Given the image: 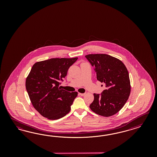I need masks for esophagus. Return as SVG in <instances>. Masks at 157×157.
Here are the masks:
<instances>
[{"mask_svg":"<svg viewBox=\"0 0 157 157\" xmlns=\"http://www.w3.org/2000/svg\"><path fill=\"white\" fill-rule=\"evenodd\" d=\"M86 93H79V95H81V96H84V95H85Z\"/></svg>","mask_w":157,"mask_h":157,"instance_id":"esophagus-1","label":"esophagus"}]
</instances>
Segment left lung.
Here are the masks:
<instances>
[{"instance_id":"8db88e82","label":"left lung","mask_w":157,"mask_h":157,"mask_svg":"<svg viewBox=\"0 0 157 157\" xmlns=\"http://www.w3.org/2000/svg\"><path fill=\"white\" fill-rule=\"evenodd\" d=\"M85 57L94 67L97 80L106 87L101 94H94L90 108L104 117L114 115L121 109L130 94L128 71L123 62L108 55L90 54Z\"/></svg>"}]
</instances>
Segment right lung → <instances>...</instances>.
Here are the masks:
<instances>
[{
    "label": "right lung",
    "mask_w": 157,
    "mask_h": 157,
    "mask_svg": "<svg viewBox=\"0 0 157 157\" xmlns=\"http://www.w3.org/2000/svg\"><path fill=\"white\" fill-rule=\"evenodd\" d=\"M77 59L53 58L37 62L32 67L26 89L34 108L44 117L57 120L70 112L78 93L68 92L59 86Z\"/></svg>",
    "instance_id": "add662e5"
}]
</instances>
